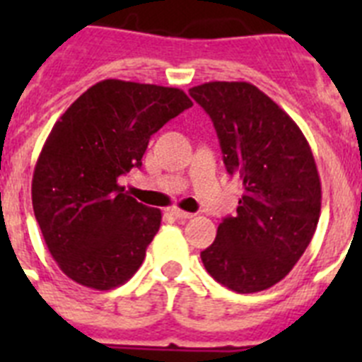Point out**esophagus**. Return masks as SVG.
<instances>
[{
	"instance_id": "obj_1",
	"label": "esophagus",
	"mask_w": 362,
	"mask_h": 362,
	"mask_svg": "<svg viewBox=\"0 0 362 362\" xmlns=\"http://www.w3.org/2000/svg\"><path fill=\"white\" fill-rule=\"evenodd\" d=\"M170 214L174 217H177V219H192V217H194V214L185 212V210H181V209H172Z\"/></svg>"
}]
</instances>
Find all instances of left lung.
I'll list each match as a JSON object with an SVG mask.
<instances>
[{"label":"left lung","instance_id":"left-lung-1","mask_svg":"<svg viewBox=\"0 0 362 362\" xmlns=\"http://www.w3.org/2000/svg\"><path fill=\"white\" fill-rule=\"evenodd\" d=\"M216 127L226 172L243 181L238 214L201 252L210 276L238 293L267 290L305 254L321 214V179L296 121L257 86L210 81L190 88Z\"/></svg>","mask_w":362,"mask_h":362}]
</instances>
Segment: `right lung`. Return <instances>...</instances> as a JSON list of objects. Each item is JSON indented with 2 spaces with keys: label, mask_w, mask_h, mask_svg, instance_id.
<instances>
[{
  "label": "right lung",
  "mask_w": 362,
  "mask_h": 362,
  "mask_svg": "<svg viewBox=\"0 0 362 362\" xmlns=\"http://www.w3.org/2000/svg\"><path fill=\"white\" fill-rule=\"evenodd\" d=\"M190 107L179 88L105 79L56 121L34 168L32 206L66 277L110 290L141 267L161 210L124 194L119 177L141 166L150 136Z\"/></svg>",
  "instance_id": "right-lung-1"
}]
</instances>
